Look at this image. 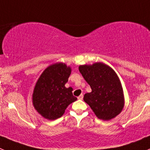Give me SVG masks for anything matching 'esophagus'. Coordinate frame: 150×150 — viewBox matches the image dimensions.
I'll return each mask as SVG.
<instances>
[{
    "mask_svg": "<svg viewBox=\"0 0 150 150\" xmlns=\"http://www.w3.org/2000/svg\"><path fill=\"white\" fill-rule=\"evenodd\" d=\"M82 99H83V94H81L79 96H78V99H79V100H82Z\"/></svg>",
    "mask_w": 150,
    "mask_h": 150,
    "instance_id": "esophagus-1",
    "label": "esophagus"
}]
</instances>
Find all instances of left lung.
<instances>
[{"label": "left lung", "instance_id": "obj_1", "mask_svg": "<svg viewBox=\"0 0 150 150\" xmlns=\"http://www.w3.org/2000/svg\"><path fill=\"white\" fill-rule=\"evenodd\" d=\"M79 72L91 86L92 91L84 96V101L99 119L108 121L122 112L125 105L122 84L110 66L96 62L79 65Z\"/></svg>", "mask_w": 150, "mask_h": 150}]
</instances>
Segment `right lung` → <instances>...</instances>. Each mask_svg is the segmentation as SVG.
Wrapping results in <instances>:
<instances>
[{
  "mask_svg": "<svg viewBox=\"0 0 150 150\" xmlns=\"http://www.w3.org/2000/svg\"><path fill=\"white\" fill-rule=\"evenodd\" d=\"M71 67L58 62L48 66L38 79L32 95L35 110L48 120L60 118L67 107L76 100L72 88H65Z\"/></svg>",
  "mask_w": 150,
  "mask_h": 150,
  "instance_id": "add662e5",
  "label": "right lung"
}]
</instances>
